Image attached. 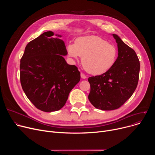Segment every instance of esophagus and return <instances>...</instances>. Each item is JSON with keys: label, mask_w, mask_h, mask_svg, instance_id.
Listing matches in <instances>:
<instances>
[{"label": "esophagus", "mask_w": 155, "mask_h": 155, "mask_svg": "<svg viewBox=\"0 0 155 155\" xmlns=\"http://www.w3.org/2000/svg\"><path fill=\"white\" fill-rule=\"evenodd\" d=\"M80 76H81V78H83V79H85V78H87V77L85 76V75H84V74L83 73H81Z\"/></svg>", "instance_id": "obj_1"}]
</instances>
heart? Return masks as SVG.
Segmentation results:
<instances>
[{"mask_svg":"<svg viewBox=\"0 0 155 155\" xmlns=\"http://www.w3.org/2000/svg\"><path fill=\"white\" fill-rule=\"evenodd\" d=\"M67 53L71 59L82 57V63L85 70L95 75H102L111 69L118 56L114 45L95 35L78 38L75 44L67 45Z\"/></svg>","mask_w":155,"mask_h":155,"instance_id":"heart-1","label":"heart"}]
</instances>
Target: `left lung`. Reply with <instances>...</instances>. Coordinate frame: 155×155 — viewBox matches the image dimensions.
<instances>
[{
    "label": "left lung",
    "instance_id": "left-lung-1",
    "mask_svg": "<svg viewBox=\"0 0 155 155\" xmlns=\"http://www.w3.org/2000/svg\"><path fill=\"white\" fill-rule=\"evenodd\" d=\"M112 35L117 44L116 63L105 73L88 79L91 84L88 100L95 108L103 110L117 109L132 96L137 85L140 70L134 50L117 35Z\"/></svg>",
    "mask_w": 155,
    "mask_h": 155
}]
</instances>
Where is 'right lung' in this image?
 <instances>
[{
	"instance_id": "add662e5",
	"label": "right lung",
	"mask_w": 155,
	"mask_h": 155,
	"mask_svg": "<svg viewBox=\"0 0 155 155\" xmlns=\"http://www.w3.org/2000/svg\"><path fill=\"white\" fill-rule=\"evenodd\" d=\"M47 31L30 41L21 60L23 91L35 106L44 112L61 109L80 80L75 65L64 58L67 49L61 35Z\"/></svg>"
}]
</instances>
